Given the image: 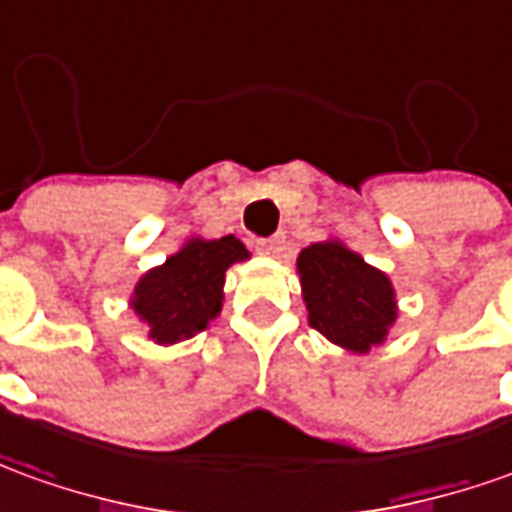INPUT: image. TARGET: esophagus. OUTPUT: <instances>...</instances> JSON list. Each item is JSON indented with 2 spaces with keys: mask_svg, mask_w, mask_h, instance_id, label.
Here are the masks:
<instances>
[{
  "mask_svg": "<svg viewBox=\"0 0 512 512\" xmlns=\"http://www.w3.org/2000/svg\"><path fill=\"white\" fill-rule=\"evenodd\" d=\"M257 252L268 257H280L285 252V235H274V238L257 241Z\"/></svg>",
  "mask_w": 512,
  "mask_h": 512,
  "instance_id": "1",
  "label": "esophagus"
}]
</instances>
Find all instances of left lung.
Returning a JSON list of instances; mask_svg holds the SVG:
<instances>
[{"label":"left lung","mask_w":512,"mask_h":512,"mask_svg":"<svg viewBox=\"0 0 512 512\" xmlns=\"http://www.w3.org/2000/svg\"><path fill=\"white\" fill-rule=\"evenodd\" d=\"M310 327L349 352L382 343L396 318L391 280L343 244L302 249L296 260Z\"/></svg>","instance_id":"8db88e82"}]
</instances>
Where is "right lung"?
<instances>
[{"label":"right lung","instance_id":"right-lung-1","mask_svg":"<svg viewBox=\"0 0 512 512\" xmlns=\"http://www.w3.org/2000/svg\"><path fill=\"white\" fill-rule=\"evenodd\" d=\"M246 257V246L232 235L219 241L196 238L163 266L144 274L135 285L132 307L149 324V338L177 343L205 330L221 310L224 271Z\"/></svg>","mask_w":512,"mask_h":512}]
</instances>
